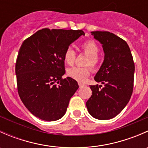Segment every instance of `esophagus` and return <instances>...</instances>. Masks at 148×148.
Returning a JSON list of instances; mask_svg holds the SVG:
<instances>
[{
  "instance_id": "34e87169",
  "label": "esophagus",
  "mask_w": 148,
  "mask_h": 148,
  "mask_svg": "<svg viewBox=\"0 0 148 148\" xmlns=\"http://www.w3.org/2000/svg\"><path fill=\"white\" fill-rule=\"evenodd\" d=\"M84 86V85L83 84L79 83V88H82V86Z\"/></svg>"
}]
</instances>
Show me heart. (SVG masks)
Wrapping results in <instances>:
<instances>
[{
    "label": "heart",
    "mask_w": 148,
    "mask_h": 148,
    "mask_svg": "<svg viewBox=\"0 0 148 148\" xmlns=\"http://www.w3.org/2000/svg\"><path fill=\"white\" fill-rule=\"evenodd\" d=\"M81 49L84 53L88 56V59L86 62V66H90L92 68L95 69L98 64V53H99V46L93 40H87L81 45ZM76 59V53L71 47L68 48L65 51L64 55V60L66 64L69 66L73 65ZM90 74V69L82 68L75 66L70 68L67 70V75L70 78L77 82H83L86 79Z\"/></svg>",
    "instance_id": "heart-1"
}]
</instances>
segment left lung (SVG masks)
<instances>
[{
    "label": "left lung",
    "mask_w": 148,
    "mask_h": 148,
    "mask_svg": "<svg viewBox=\"0 0 148 148\" xmlns=\"http://www.w3.org/2000/svg\"><path fill=\"white\" fill-rule=\"evenodd\" d=\"M103 48L104 61L95 77L102 85H91L92 95L86 102L89 114L97 120L116 117L127 104L133 90L135 64L123 39L108 31H92Z\"/></svg>",
    "instance_id": "8db88e82"
}]
</instances>
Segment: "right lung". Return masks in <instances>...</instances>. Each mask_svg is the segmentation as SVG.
<instances>
[{"mask_svg":"<svg viewBox=\"0 0 148 148\" xmlns=\"http://www.w3.org/2000/svg\"><path fill=\"white\" fill-rule=\"evenodd\" d=\"M82 35V30L43 28L25 40L19 49L16 64L19 97L28 111L41 120L62 118L78 89L76 80L62 79L64 55Z\"/></svg>","mask_w":148,"mask_h":148,"instance_id":"obj_1","label":"right lung"}]
</instances>
